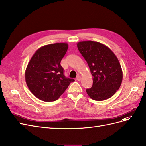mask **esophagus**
<instances>
[{"mask_svg":"<svg viewBox=\"0 0 146 146\" xmlns=\"http://www.w3.org/2000/svg\"><path fill=\"white\" fill-rule=\"evenodd\" d=\"M76 79H77V80H78V81H80L81 80V77L78 75V76L77 77Z\"/></svg>","mask_w":146,"mask_h":146,"instance_id":"34e87169","label":"esophagus"}]
</instances>
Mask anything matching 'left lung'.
Returning <instances> with one entry per match:
<instances>
[{
    "label": "left lung",
    "instance_id": "obj_1",
    "mask_svg": "<svg viewBox=\"0 0 146 146\" xmlns=\"http://www.w3.org/2000/svg\"><path fill=\"white\" fill-rule=\"evenodd\" d=\"M77 45L92 76L93 83L86 89L87 94L98 101L110 98L120 88L123 77L116 56L107 46L96 41H81Z\"/></svg>",
    "mask_w": 146,
    "mask_h": 146
}]
</instances>
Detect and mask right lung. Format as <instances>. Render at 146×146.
I'll use <instances>...</instances> for the list:
<instances>
[{
  "instance_id": "obj_1",
  "label": "right lung",
  "mask_w": 146,
  "mask_h": 146,
  "mask_svg": "<svg viewBox=\"0 0 146 146\" xmlns=\"http://www.w3.org/2000/svg\"><path fill=\"white\" fill-rule=\"evenodd\" d=\"M67 43L44 46L35 52L25 72L26 84L32 93L45 102L58 99L72 78H66L60 63L68 50Z\"/></svg>"
}]
</instances>
